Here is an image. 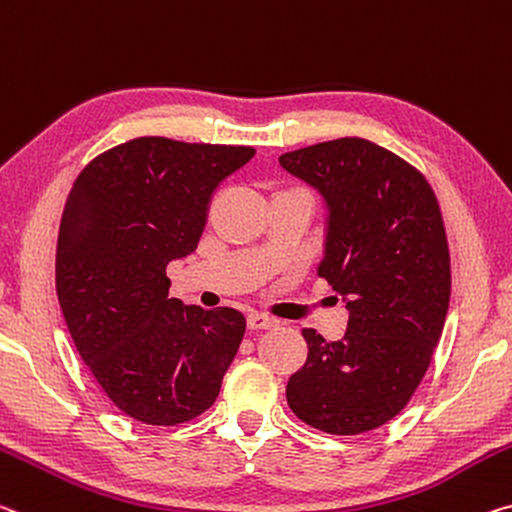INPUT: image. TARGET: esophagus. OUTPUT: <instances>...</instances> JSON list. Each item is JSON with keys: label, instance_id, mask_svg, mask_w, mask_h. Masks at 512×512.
I'll return each mask as SVG.
<instances>
[{"label": "esophagus", "instance_id": "1", "mask_svg": "<svg viewBox=\"0 0 512 512\" xmlns=\"http://www.w3.org/2000/svg\"><path fill=\"white\" fill-rule=\"evenodd\" d=\"M275 319L271 316H264V314H248V328L250 330H269L275 326Z\"/></svg>", "mask_w": 512, "mask_h": 512}]
</instances>
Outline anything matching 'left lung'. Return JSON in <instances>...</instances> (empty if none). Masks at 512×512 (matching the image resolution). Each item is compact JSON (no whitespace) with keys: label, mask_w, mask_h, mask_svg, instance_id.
<instances>
[{"label":"left lung","mask_w":512,"mask_h":512,"mask_svg":"<svg viewBox=\"0 0 512 512\" xmlns=\"http://www.w3.org/2000/svg\"><path fill=\"white\" fill-rule=\"evenodd\" d=\"M328 205L319 275L346 300L344 339L303 328L307 360L287 403L307 426L360 435L408 405L442 337L451 257L440 205L415 166L346 136L280 157Z\"/></svg>","instance_id":"1"}]
</instances>
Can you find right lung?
<instances>
[{"label":"right lung","instance_id":"obj_1","mask_svg":"<svg viewBox=\"0 0 512 512\" xmlns=\"http://www.w3.org/2000/svg\"><path fill=\"white\" fill-rule=\"evenodd\" d=\"M253 154L141 136L97 154L72 184L56 296L81 360L127 417L177 426L221 392L246 319L168 298L166 266L198 248L216 186Z\"/></svg>","mask_w":512,"mask_h":512}]
</instances>
